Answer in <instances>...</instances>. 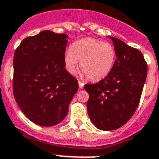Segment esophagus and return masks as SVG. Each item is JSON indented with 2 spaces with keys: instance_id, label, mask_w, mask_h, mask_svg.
I'll return each mask as SVG.
<instances>
[{
  "instance_id": "1",
  "label": "esophagus",
  "mask_w": 159,
  "mask_h": 159,
  "mask_svg": "<svg viewBox=\"0 0 159 159\" xmlns=\"http://www.w3.org/2000/svg\"><path fill=\"white\" fill-rule=\"evenodd\" d=\"M84 82H82V81H78V85H79V88L80 89H83V87H84Z\"/></svg>"
}]
</instances>
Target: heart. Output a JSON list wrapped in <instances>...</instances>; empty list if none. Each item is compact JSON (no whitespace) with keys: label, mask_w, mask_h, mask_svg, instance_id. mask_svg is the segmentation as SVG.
<instances>
[{"label":"heart","mask_w":159,"mask_h":159,"mask_svg":"<svg viewBox=\"0 0 159 159\" xmlns=\"http://www.w3.org/2000/svg\"><path fill=\"white\" fill-rule=\"evenodd\" d=\"M116 58L114 47L97 39L85 38L74 42L70 51H66L64 62L67 71L76 72L78 66L93 81L104 79L111 73Z\"/></svg>","instance_id":"1"}]
</instances>
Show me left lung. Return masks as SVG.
<instances>
[{"instance_id":"1","label":"left lung","mask_w":159,"mask_h":159,"mask_svg":"<svg viewBox=\"0 0 159 159\" xmlns=\"http://www.w3.org/2000/svg\"><path fill=\"white\" fill-rule=\"evenodd\" d=\"M108 37L116 53L113 69L104 79L84 85L89 95L90 120L102 131L116 130L129 120L139 105L147 74L142 53L119 39Z\"/></svg>"}]
</instances>
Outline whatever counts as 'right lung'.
<instances>
[{
    "instance_id": "right-lung-1",
    "label": "right lung",
    "mask_w": 159,
    "mask_h": 159,
    "mask_svg": "<svg viewBox=\"0 0 159 159\" xmlns=\"http://www.w3.org/2000/svg\"><path fill=\"white\" fill-rule=\"evenodd\" d=\"M67 38L42 31L24 39L14 54V97L24 115L37 125L62 122L78 89L77 79L65 69Z\"/></svg>"
}]
</instances>
